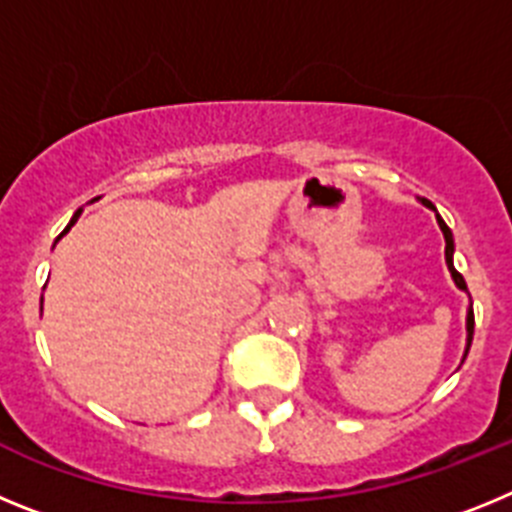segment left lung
I'll return each instance as SVG.
<instances>
[{"label": "left lung", "instance_id": "left-lung-1", "mask_svg": "<svg viewBox=\"0 0 512 512\" xmlns=\"http://www.w3.org/2000/svg\"><path fill=\"white\" fill-rule=\"evenodd\" d=\"M420 202H423L425 207H431V210H436V207H433V202H428V200H425V197H420ZM436 220H438V225H441V230H443V238H446V266H449V271H451V277H454L456 287L467 289V282H464V277H461L459 271L454 269V261H451V256H454V238H451L449 225L443 223L438 212H436ZM467 330H469V341H467V354H469V346H472V336H474V310H469V315H467Z\"/></svg>", "mask_w": 512, "mask_h": 512}]
</instances>
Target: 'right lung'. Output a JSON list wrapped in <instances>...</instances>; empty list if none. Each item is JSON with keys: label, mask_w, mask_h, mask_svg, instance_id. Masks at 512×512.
I'll list each match as a JSON object with an SVG mask.
<instances>
[{"label": "right lung", "mask_w": 512, "mask_h": 512, "mask_svg": "<svg viewBox=\"0 0 512 512\" xmlns=\"http://www.w3.org/2000/svg\"><path fill=\"white\" fill-rule=\"evenodd\" d=\"M79 215H81V210H76L74 220H71V223H69V228H66V230H71V225H74V223H76V220H79ZM66 230H63V233H66ZM63 233H61V235H63Z\"/></svg>", "instance_id": "1"}]
</instances>
